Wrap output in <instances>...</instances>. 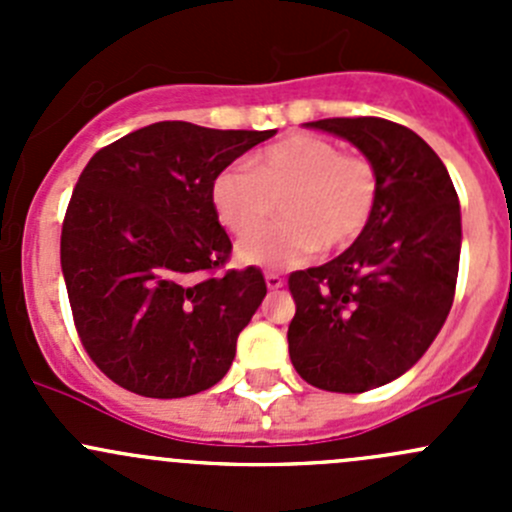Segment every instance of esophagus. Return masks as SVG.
<instances>
[{"mask_svg": "<svg viewBox=\"0 0 512 512\" xmlns=\"http://www.w3.org/2000/svg\"><path fill=\"white\" fill-rule=\"evenodd\" d=\"M265 282L270 289L285 287V280H282V275H277V272H265Z\"/></svg>", "mask_w": 512, "mask_h": 512, "instance_id": "1", "label": "esophagus"}]
</instances>
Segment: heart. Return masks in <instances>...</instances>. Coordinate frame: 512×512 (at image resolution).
Returning <instances> with one entry per match:
<instances>
[{
    "mask_svg": "<svg viewBox=\"0 0 512 512\" xmlns=\"http://www.w3.org/2000/svg\"><path fill=\"white\" fill-rule=\"evenodd\" d=\"M210 200L232 235H246L281 203L283 220L245 237L242 262L289 267L319 247L344 250L374 218L379 173L361 153H342L319 136L285 138L250 160V168L227 165L213 178Z\"/></svg>",
    "mask_w": 512,
    "mask_h": 512,
    "instance_id": "heart-1",
    "label": "heart"
}]
</instances>
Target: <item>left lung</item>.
<instances>
[{
    "label": "left lung",
    "instance_id": "8db88e82",
    "mask_svg": "<svg viewBox=\"0 0 512 512\" xmlns=\"http://www.w3.org/2000/svg\"><path fill=\"white\" fill-rule=\"evenodd\" d=\"M307 126L347 138L374 163L379 200L349 250L289 275V359L317 389L361 394L409 371L446 322L461 208L446 165L411 128L376 116Z\"/></svg>",
    "mask_w": 512,
    "mask_h": 512
}]
</instances>
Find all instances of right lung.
<instances>
[{"label":"right lung","mask_w":512,"mask_h":512,"mask_svg":"<svg viewBox=\"0 0 512 512\" xmlns=\"http://www.w3.org/2000/svg\"><path fill=\"white\" fill-rule=\"evenodd\" d=\"M270 136L160 121L86 163L61 225V270L81 344L113 384L180 399L227 374L267 285L257 267H225L232 242L210 185Z\"/></svg>","instance_id":"obj_1"}]
</instances>
